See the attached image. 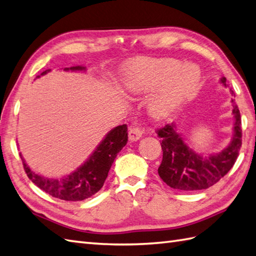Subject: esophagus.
<instances>
[{"instance_id":"obj_1","label":"esophagus","mask_w":256,"mask_h":256,"mask_svg":"<svg viewBox=\"0 0 256 256\" xmlns=\"http://www.w3.org/2000/svg\"><path fill=\"white\" fill-rule=\"evenodd\" d=\"M142 130H140V126H133L130 128V130H128V140H132V142L138 140L142 138Z\"/></svg>"}]
</instances>
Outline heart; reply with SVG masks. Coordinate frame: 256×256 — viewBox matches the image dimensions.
<instances>
[{"label":"heart","mask_w":256,"mask_h":256,"mask_svg":"<svg viewBox=\"0 0 256 256\" xmlns=\"http://www.w3.org/2000/svg\"><path fill=\"white\" fill-rule=\"evenodd\" d=\"M182 68L183 64L174 58L136 62L128 70L126 85L130 92L142 94L170 80L178 74L174 80L160 88L150 99L152 116L156 118H164L170 116L183 102L200 80V73L196 68L188 66L182 72Z\"/></svg>","instance_id":"obj_1"}]
</instances>
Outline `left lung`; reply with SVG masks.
I'll return each mask as SVG.
<instances>
[{"instance_id": "obj_1", "label": "left lung", "mask_w": 256, "mask_h": 256, "mask_svg": "<svg viewBox=\"0 0 256 256\" xmlns=\"http://www.w3.org/2000/svg\"><path fill=\"white\" fill-rule=\"evenodd\" d=\"M222 82L226 86L224 77ZM231 102L234 104L232 112L236 118L234 138L229 146L216 155L210 157L198 155L184 142L174 123L157 130L162 148V162L158 174L167 186L181 191L208 188L234 167L242 145V130L239 108L234 99Z\"/></svg>"}]
</instances>
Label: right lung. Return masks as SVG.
<instances>
[{
  "label": "right lung",
  "instance_id": "add662e5",
  "mask_svg": "<svg viewBox=\"0 0 256 256\" xmlns=\"http://www.w3.org/2000/svg\"><path fill=\"white\" fill-rule=\"evenodd\" d=\"M65 70H82L84 66H73ZM50 70L41 73L44 75ZM37 77H40L39 75ZM128 142L126 124L118 126L106 134L97 150L87 162L68 176L61 179H48L34 174L22 160L28 178L44 192L63 200H82L96 194L102 188L114 159Z\"/></svg>",
  "mask_w": 256,
  "mask_h": 256
}]
</instances>
